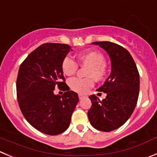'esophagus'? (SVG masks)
<instances>
[{
	"instance_id": "1",
	"label": "esophagus",
	"mask_w": 157,
	"mask_h": 157,
	"mask_svg": "<svg viewBox=\"0 0 157 157\" xmlns=\"http://www.w3.org/2000/svg\"><path fill=\"white\" fill-rule=\"evenodd\" d=\"M78 96H79V99H80V100H81V99H83V98H86V96H85V95L81 94H78Z\"/></svg>"
}]
</instances>
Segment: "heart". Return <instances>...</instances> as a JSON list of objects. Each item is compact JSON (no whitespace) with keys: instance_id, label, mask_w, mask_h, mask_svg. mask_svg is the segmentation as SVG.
<instances>
[{"instance_id":"obj_1","label":"heart","mask_w":157,"mask_h":157,"mask_svg":"<svg viewBox=\"0 0 157 157\" xmlns=\"http://www.w3.org/2000/svg\"><path fill=\"white\" fill-rule=\"evenodd\" d=\"M77 59L80 65L88 67L86 75L88 78H73L69 81L70 88L80 94L87 93V90L94 86V79L97 81L104 80L108 72V67L105 63V57L99 51L90 50L80 52L77 55ZM62 70L67 76L75 74L78 69L77 63L70 57L67 56L62 62Z\"/></svg>"}]
</instances>
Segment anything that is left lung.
<instances>
[{
    "label": "left lung",
    "instance_id": "8db88e82",
    "mask_svg": "<svg viewBox=\"0 0 157 157\" xmlns=\"http://www.w3.org/2000/svg\"><path fill=\"white\" fill-rule=\"evenodd\" d=\"M109 55L112 72L98 91L106 93L105 99L90 95L92 105L87 112L89 121L99 131L111 132L126 122L137 104L140 74L127 49L111 42H94Z\"/></svg>",
    "mask_w": 157,
    "mask_h": 157
}]
</instances>
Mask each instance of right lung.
<instances>
[{
    "instance_id": "obj_1",
    "label": "right lung",
    "mask_w": 157,
    "mask_h": 157,
    "mask_svg": "<svg viewBox=\"0 0 157 157\" xmlns=\"http://www.w3.org/2000/svg\"><path fill=\"white\" fill-rule=\"evenodd\" d=\"M67 44L45 43L36 48L20 66L17 77L19 107L31 125L50 136L68 128L79 101L78 94L66 84L62 62L69 53ZM65 91L62 96L55 88Z\"/></svg>"
}]
</instances>
